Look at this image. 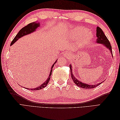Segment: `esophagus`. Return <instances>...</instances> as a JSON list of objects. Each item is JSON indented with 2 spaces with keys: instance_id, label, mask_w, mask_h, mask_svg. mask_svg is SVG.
Returning a JSON list of instances; mask_svg holds the SVG:
<instances>
[{
  "instance_id": "1",
  "label": "esophagus",
  "mask_w": 120,
  "mask_h": 120,
  "mask_svg": "<svg viewBox=\"0 0 120 120\" xmlns=\"http://www.w3.org/2000/svg\"><path fill=\"white\" fill-rule=\"evenodd\" d=\"M64 56H69V53H66L64 54Z\"/></svg>"
}]
</instances>
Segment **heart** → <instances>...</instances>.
<instances>
[{
	"label": "heart",
	"mask_w": 120,
	"mask_h": 120,
	"mask_svg": "<svg viewBox=\"0 0 120 120\" xmlns=\"http://www.w3.org/2000/svg\"><path fill=\"white\" fill-rule=\"evenodd\" d=\"M87 29L82 27H75L72 30L70 36L74 39H79L81 43H85L88 41L92 38V34L90 32H86Z\"/></svg>",
	"instance_id": "1"
}]
</instances>
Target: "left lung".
<instances>
[{"mask_svg": "<svg viewBox=\"0 0 120 120\" xmlns=\"http://www.w3.org/2000/svg\"><path fill=\"white\" fill-rule=\"evenodd\" d=\"M97 42L99 43H101V44H103V45H104L106 46V47L110 50V52H111L112 55V46L111 45L110 42L109 41L108 39L107 38V37L105 34H104V32L103 30H101V29L99 27H97ZM70 68L71 69V77L72 80H73L74 82L75 83V84L78 86L79 87H80V88H83V89H93L95 88V87L99 86L101 83H97L96 85H88V83H85L79 81L78 79H76L74 75L72 74V67L71 65H70Z\"/></svg>", "mask_w": 120, "mask_h": 120, "instance_id": "left-lung-1", "label": "left lung"}]
</instances>
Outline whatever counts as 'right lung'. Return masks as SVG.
Segmentation results:
<instances>
[{
  "mask_svg": "<svg viewBox=\"0 0 120 120\" xmlns=\"http://www.w3.org/2000/svg\"><path fill=\"white\" fill-rule=\"evenodd\" d=\"M39 25H40L39 23H38V22H37V21H35V22L29 23L28 25H26V26H24L22 28H21V30H19V33L16 34L15 38H14V39L12 40V41H11V42L10 45H12L13 44H14V43H15L18 39L21 38V37H23V36H24L25 35L30 34L32 33V32L35 31L36 29H37L38 27H39ZM56 61H57V60L55 61V63H54V64H53V65L51 68V70H50V74L49 75V77L48 78V79L46 80L45 82H43L41 85L37 87V88H34V89H28L27 88L25 89H27V90L30 89V90H41V89H42L43 88H45V87L47 86V85H48V83H49V79H50V76H51V75H52V68L54 66V64H56Z\"/></svg>",
  "mask_w": 120,
  "mask_h": 120,
  "instance_id": "right-lung-1",
  "label": "right lung"
}]
</instances>
